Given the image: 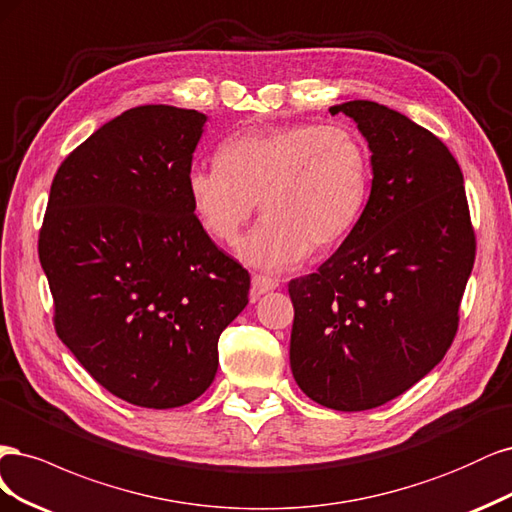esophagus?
Segmentation results:
<instances>
[{
    "instance_id": "esophagus-1",
    "label": "esophagus",
    "mask_w": 512,
    "mask_h": 512,
    "mask_svg": "<svg viewBox=\"0 0 512 512\" xmlns=\"http://www.w3.org/2000/svg\"><path fill=\"white\" fill-rule=\"evenodd\" d=\"M278 287V280L270 278V276H261V274H255L251 278V298L253 302L259 298V295L268 293V291H274Z\"/></svg>"
}]
</instances>
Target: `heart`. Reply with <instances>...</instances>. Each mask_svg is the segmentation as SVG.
I'll use <instances>...</instances> for the list:
<instances>
[{
	"mask_svg": "<svg viewBox=\"0 0 512 512\" xmlns=\"http://www.w3.org/2000/svg\"><path fill=\"white\" fill-rule=\"evenodd\" d=\"M214 166H193L185 185L206 232L234 242L257 202L266 214L238 255L280 272L312 249H329L351 232L370 193V153L346 125L298 123L246 131L225 140Z\"/></svg>",
	"mask_w": 512,
	"mask_h": 512,
	"instance_id": "b5f03b06",
	"label": "heart"
}]
</instances>
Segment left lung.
<instances>
[{"instance_id": "left-lung-1", "label": "left lung", "mask_w": 512, "mask_h": 512, "mask_svg": "<svg viewBox=\"0 0 512 512\" xmlns=\"http://www.w3.org/2000/svg\"><path fill=\"white\" fill-rule=\"evenodd\" d=\"M329 112L366 138L372 189L340 249L289 283V361L310 400L357 412L398 398L440 364L476 242L464 174L432 131L368 100Z\"/></svg>"}]
</instances>
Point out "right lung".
<instances>
[{"label":"right lung","mask_w":512,"mask_h":512,"mask_svg":"<svg viewBox=\"0 0 512 512\" xmlns=\"http://www.w3.org/2000/svg\"><path fill=\"white\" fill-rule=\"evenodd\" d=\"M206 119L155 104L108 121L61 163L40 229L57 336L142 408L200 398L249 304V272L204 232L185 185Z\"/></svg>","instance_id":"obj_1"}]
</instances>
